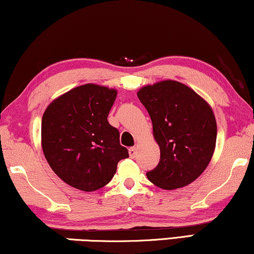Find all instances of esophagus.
<instances>
[{"label":"esophagus","mask_w":254,"mask_h":254,"mask_svg":"<svg viewBox=\"0 0 254 254\" xmlns=\"http://www.w3.org/2000/svg\"><path fill=\"white\" fill-rule=\"evenodd\" d=\"M128 152H129V156L131 158H135V157H136V155H137V148L136 147H131V148H129Z\"/></svg>","instance_id":"esophagus-1"}]
</instances>
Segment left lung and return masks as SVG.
<instances>
[{
	"instance_id": "1",
	"label": "left lung",
	"mask_w": 254,
	"mask_h": 254,
	"mask_svg": "<svg viewBox=\"0 0 254 254\" xmlns=\"http://www.w3.org/2000/svg\"><path fill=\"white\" fill-rule=\"evenodd\" d=\"M161 149L157 168L147 173L159 189L176 190L193 183L209 164L216 145L213 109L183 83L166 79L137 91Z\"/></svg>"
}]
</instances>
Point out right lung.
Listing matches in <instances>:
<instances>
[{"label": "right lung", "instance_id": "right-lung-1", "mask_svg": "<svg viewBox=\"0 0 254 254\" xmlns=\"http://www.w3.org/2000/svg\"><path fill=\"white\" fill-rule=\"evenodd\" d=\"M117 90L79 85L59 96L41 120V148L59 178L74 189L93 192L107 185L128 150L107 121Z\"/></svg>", "mask_w": 254, "mask_h": 254}]
</instances>
